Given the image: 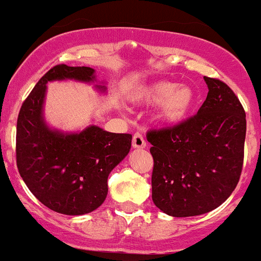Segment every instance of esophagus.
<instances>
[{
  "label": "esophagus",
  "mask_w": 261,
  "mask_h": 261,
  "mask_svg": "<svg viewBox=\"0 0 261 261\" xmlns=\"http://www.w3.org/2000/svg\"><path fill=\"white\" fill-rule=\"evenodd\" d=\"M146 146V141L140 133H136L133 138V147L134 149H144Z\"/></svg>",
  "instance_id": "esophagus-1"
}]
</instances>
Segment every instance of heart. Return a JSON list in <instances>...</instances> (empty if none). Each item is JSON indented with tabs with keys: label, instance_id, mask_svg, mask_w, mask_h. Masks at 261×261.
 Masks as SVG:
<instances>
[{
	"label": "heart",
	"instance_id": "obj_1",
	"mask_svg": "<svg viewBox=\"0 0 261 261\" xmlns=\"http://www.w3.org/2000/svg\"><path fill=\"white\" fill-rule=\"evenodd\" d=\"M135 103L158 105L155 120L164 126L174 127L188 118L194 105V92L188 86H178L170 81H158L138 87L128 94Z\"/></svg>",
	"mask_w": 261,
	"mask_h": 261
}]
</instances>
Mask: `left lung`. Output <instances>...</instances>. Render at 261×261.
I'll use <instances>...</instances> for the list:
<instances>
[{"instance_id": "8db88e82", "label": "left lung", "mask_w": 261, "mask_h": 261, "mask_svg": "<svg viewBox=\"0 0 261 261\" xmlns=\"http://www.w3.org/2000/svg\"><path fill=\"white\" fill-rule=\"evenodd\" d=\"M208 94L196 116L147 133L154 159L152 202L173 217L199 216L223 203L240 179L246 115L232 89L204 77Z\"/></svg>"}]
</instances>
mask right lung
<instances>
[{"label": "right lung", "instance_id": "1", "mask_svg": "<svg viewBox=\"0 0 261 261\" xmlns=\"http://www.w3.org/2000/svg\"><path fill=\"white\" fill-rule=\"evenodd\" d=\"M74 81L93 84L106 93L89 67L55 65L36 83L17 118L16 162L18 173L31 193L48 208L69 216L98 208L109 192L107 178L131 147L133 135L109 133L97 125L80 131L51 127L44 116L46 84Z\"/></svg>", "mask_w": 261, "mask_h": 261}]
</instances>
